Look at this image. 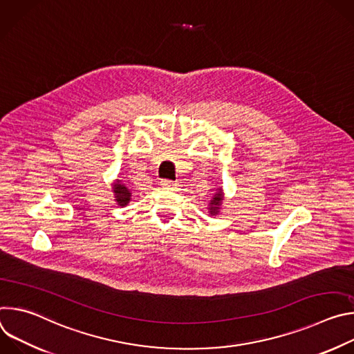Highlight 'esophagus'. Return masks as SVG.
<instances>
[{"instance_id":"esophagus-1","label":"esophagus","mask_w":354,"mask_h":354,"mask_svg":"<svg viewBox=\"0 0 354 354\" xmlns=\"http://www.w3.org/2000/svg\"><path fill=\"white\" fill-rule=\"evenodd\" d=\"M175 183L172 180H168V179H162L161 180V186H165V187H169V186H174Z\"/></svg>"}]
</instances>
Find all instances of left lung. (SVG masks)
Masks as SVG:
<instances>
[{"instance_id": "left-lung-1", "label": "left lung", "mask_w": 354, "mask_h": 354, "mask_svg": "<svg viewBox=\"0 0 354 354\" xmlns=\"http://www.w3.org/2000/svg\"><path fill=\"white\" fill-rule=\"evenodd\" d=\"M224 200H225V194H224L223 187H217L214 194H213V197H212V200L209 201V214L210 216L220 214Z\"/></svg>"}]
</instances>
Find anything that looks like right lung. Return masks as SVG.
<instances>
[{"instance_id":"obj_1","label":"right lung","mask_w":354,"mask_h":354,"mask_svg":"<svg viewBox=\"0 0 354 354\" xmlns=\"http://www.w3.org/2000/svg\"><path fill=\"white\" fill-rule=\"evenodd\" d=\"M112 192H113V196H115V201L118 206H127L130 203L131 200V192L130 189L120 180V179H116L113 183H112Z\"/></svg>"}]
</instances>
